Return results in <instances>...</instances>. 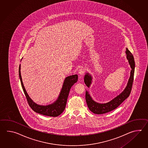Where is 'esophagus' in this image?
Masks as SVG:
<instances>
[{
    "instance_id": "obj_1",
    "label": "esophagus",
    "mask_w": 148,
    "mask_h": 148,
    "mask_svg": "<svg viewBox=\"0 0 148 148\" xmlns=\"http://www.w3.org/2000/svg\"><path fill=\"white\" fill-rule=\"evenodd\" d=\"M85 72V69L84 68H81L79 70L78 73L80 75H83Z\"/></svg>"
}]
</instances>
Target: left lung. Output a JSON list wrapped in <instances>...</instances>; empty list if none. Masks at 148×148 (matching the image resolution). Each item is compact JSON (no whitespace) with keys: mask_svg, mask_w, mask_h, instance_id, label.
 Returning a JSON list of instances; mask_svg holds the SVG:
<instances>
[{"mask_svg":"<svg viewBox=\"0 0 148 148\" xmlns=\"http://www.w3.org/2000/svg\"><path fill=\"white\" fill-rule=\"evenodd\" d=\"M126 54L127 59L129 61V64L131 68V75L129 78V82L127 83V86L126 87L124 91L118 95L117 97L114 98L110 102L105 103V104H99L92 99L91 97L90 96L88 92H86V101L87 104L89 109L91 111L92 113L96 114H102L106 113L112 110L116 109L117 107L120 106L121 104L123 103L124 101L127 98L129 97L131 94V90H132V85L134 80V69H135V62L134 57L133 56L131 52L126 48L125 51ZM91 76L89 75L88 73H87L84 78V82L85 84L88 87H89L90 85L91 82Z\"/></svg>","mask_w":148,"mask_h":148,"instance_id":"obj_1","label":"left lung"}]
</instances>
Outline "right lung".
Listing matches in <instances>:
<instances>
[{"label":"right lung","mask_w":148,"mask_h":148,"mask_svg":"<svg viewBox=\"0 0 148 148\" xmlns=\"http://www.w3.org/2000/svg\"><path fill=\"white\" fill-rule=\"evenodd\" d=\"M19 78L21 80V85L24 92L26 100L29 106L33 110L38 113L48 116L57 117L60 115L63 112L66 106V101L69 95L71 87L77 82L78 76L77 75H70L65 79L63 82V87L60 92V95L53 104L47 106H41L34 103L28 96L23 85L22 79L21 74V64L19 66Z\"/></svg>","instance_id":"add662e5"}]
</instances>
